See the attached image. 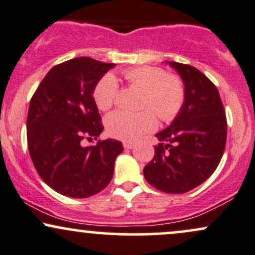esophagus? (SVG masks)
Wrapping results in <instances>:
<instances>
[{
    "label": "esophagus",
    "mask_w": 255,
    "mask_h": 255,
    "mask_svg": "<svg viewBox=\"0 0 255 255\" xmlns=\"http://www.w3.org/2000/svg\"><path fill=\"white\" fill-rule=\"evenodd\" d=\"M124 147H125V148H128V150H130V148L134 147V142L125 141V142H124Z\"/></svg>",
    "instance_id": "esophagus-1"
}]
</instances>
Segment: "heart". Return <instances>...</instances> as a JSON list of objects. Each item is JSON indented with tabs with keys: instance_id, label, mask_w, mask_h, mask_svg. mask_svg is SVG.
<instances>
[{
	"instance_id": "obj_1",
	"label": "heart",
	"mask_w": 255,
	"mask_h": 255,
	"mask_svg": "<svg viewBox=\"0 0 255 255\" xmlns=\"http://www.w3.org/2000/svg\"><path fill=\"white\" fill-rule=\"evenodd\" d=\"M128 83L144 91L141 113L116 110L105 120L108 133L122 140H135L156 127L154 113L169 122L180 113L186 99L183 81L157 67H136L124 73ZM119 96V81L113 74H105L93 90V99L101 110H109Z\"/></svg>"
}]
</instances>
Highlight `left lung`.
<instances>
[{
    "label": "left lung",
    "instance_id": "1",
    "mask_svg": "<svg viewBox=\"0 0 255 255\" xmlns=\"http://www.w3.org/2000/svg\"><path fill=\"white\" fill-rule=\"evenodd\" d=\"M182 79L184 104L169 127L156 134L159 144L144 176L159 191H192L217 169L227 142V118L217 87L195 67L165 62Z\"/></svg>",
    "mask_w": 255,
    "mask_h": 255
}]
</instances>
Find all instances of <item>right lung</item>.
<instances>
[{"label": "right lung", "instance_id": "right-lung-1", "mask_svg": "<svg viewBox=\"0 0 255 255\" xmlns=\"http://www.w3.org/2000/svg\"><path fill=\"white\" fill-rule=\"evenodd\" d=\"M115 63L77 57L52 67L30 102L27 144L34 168L54 191L87 198L103 191L124 151L121 141L97 140L103 131L93 90Z\"/></svg>", "mask_w": 255, "mask_h": 255}]
</instances>
